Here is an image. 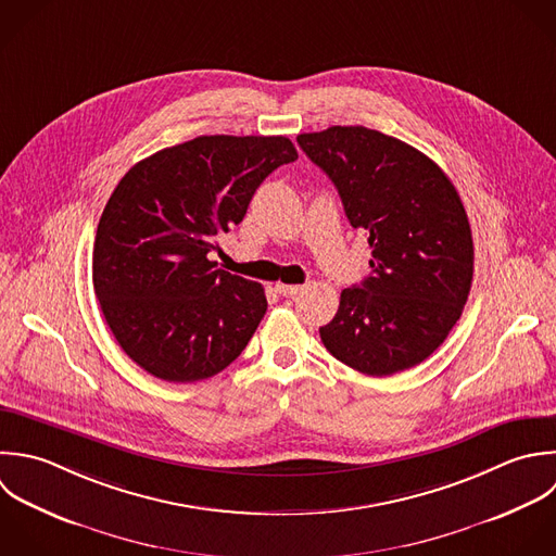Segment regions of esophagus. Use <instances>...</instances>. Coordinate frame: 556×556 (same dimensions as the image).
I'll return each mask as SVG.
<instances>
[{
	"label": "esophagus",
	"mask_w": 556,
	"mask_h": 556,
	"mask_svg": "<svg viewBox=\"0 0 556 556\" xmlns=\"http://www.w3.org/2000/svg\"><path fill=\"white\" fill-rule=\"evenodd\" d=\"M275 290L281 294V296H294L303 290V286H294V283H277Z\"/></svg>",
	"instance_id": "esophagus-1"
}]
</instances>
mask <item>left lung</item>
<instances>
[{
  "label": "left lung",
  "instance_id": "left-lung-1",
  "mask_svg": "<svg viewBox=\"0 0 556 556\" xmlns=\"http://www.w3.org/2000/svg\"><path fill=\"white\" fill-rule=\"evenodd\" d=\"M366 231L372 275L344 288L325 349L370 377L425 362L451 333L470 294L475 244L466 207L422 151L362 125L296 136Z\"/></svg>",
  "mask_w": 556,
  "mask_h": 556
}]
</instances>
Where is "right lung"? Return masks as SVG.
<instances>
[{
  "instance_id": "1",
  "label": "right lung",
  "mask_w": 556,
  "mask_h": 556,
  "mask_svg": "<svg viewBox=\"0 0 556 556\" xmlns=\"http://www.w3.org/2000/svg\"><path fill=\"white\" fill-rule=\"evenodd\" d=\"M299 157L286 136H199L134 164L97 225L92 286L118 346L149 375L225 370L266 314L257 281L210 260L257 186Z\"/></svg>"
}]
</instances>
